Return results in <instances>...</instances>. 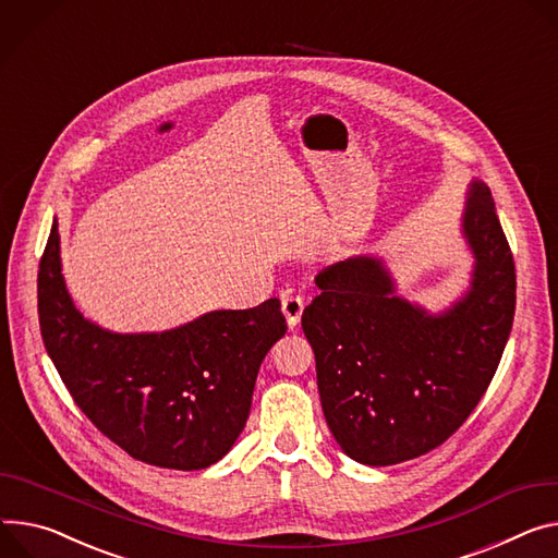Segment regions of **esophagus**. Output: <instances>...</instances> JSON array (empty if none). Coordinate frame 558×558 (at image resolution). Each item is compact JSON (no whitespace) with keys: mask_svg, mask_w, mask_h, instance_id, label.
<instances>
[{"mask_svg":"<svg viewBox=\"0 0 558 558\" xmlns=\"http://www.w3.org/2000/svg\"><path fill=\"white\" fill-rule=\"evenodd\" d=\"M304 306H306L304 299L299 294H292L290 290L281 292V311H283V317H286L290 328H294L299 324V319H302Z\"/></svg>","mask_w":558,"mask_h":558,"instance_id":"34e87169","label":"esophagus"}]
</instances>
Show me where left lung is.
Listing matches in <instances>:
<instances>
[{
  "mask_svg": "<svg viewBox=\"0 0 558 558\" xmlns=\"http://www.w3.org/2000/svg\"><path fill=\"white\" fill-rule=\"evenodd\" d=\"M460 234L469 288L432 313L398 294L387 262L349 256L324 268L302 315L330 434L349 458L389 466L442 445L476 409L517 308V272L489 187L471 181Z\"/></svg>",
  "mask_w": 558,
  "mask_h": 558,
  "instance_id": "1",
  "label": "left lung"
}]
</instances>
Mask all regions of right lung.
Segmentation results:
<instances>
[{
  "instance_id": "add662e5",
  "label": "right lung",
  "mask_w": 558,
  "mask_h": 558,
  "mask_svg": "<svg viewBox=\"0 0 558 558\" xmlns=\"http://www.w3.org/2000/svg\"><path fill=\"white\" fill-rule=\"evenodd\" d=\"M39 330L64 387L100 432L147 464L219 462L250 415L256 373L286 335L279 299L211 311L162 332H113L66 290L53 219L37 275Z\"/></svg>"
}]
</instances>
